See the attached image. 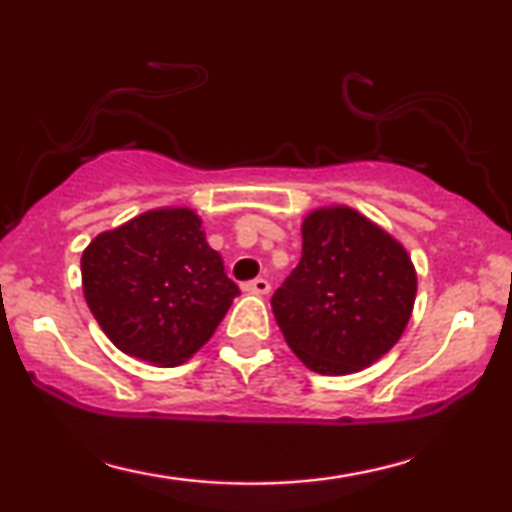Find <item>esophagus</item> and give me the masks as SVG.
Returning <instances> with one entry per match:
<instances>
[{
	"instance_id": "esophagus-1",
	"label": "esophagus",
	"mask_w": 512,
	"mask_h": 512,
	"mask_svg": "<svg viewBox=\"0 0 512 512\" xmlns=\"http://www.w3.org/2000/svg\"><path fill=\"white\" fill-rule=\"evenodd\" d=\"M242 289L249 293H261V296H265V293L270 291V282L265 277H256V279H251V282H244Z\"/></svg>"
}]
</instances>
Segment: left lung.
Here are the masks:
<instances>
[{"instance_id":"obj_1","label":"left lung","mask_w":512,"mask_h":512,"mask_svg":"<svg viewBox=\"0 0 512 512\" xmlns=\"http://www.w3.org/2000/svg\"><path fill=\"white\" fill-rule=\"evenodd\" d=\"M415 293V268L394 237L354 209L328 207L305 219L303 256L270 305L307 368L347 375L396 345Z\"/></svg>"}]
</instances>
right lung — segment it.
<instances>
[{"label":"right lung","instance_id":"add662e5","mask_svg":"<svg viewBox=\"0 0 512 512\" xmlns=\"http://www.w3.org/2000/svg\"><path fill=\"white\" fill-rule=\"evenodd\" d=\"M83 296L107 338L153 366H179L212 338L240 293L186 207L97 235L81 256Z\"/></svg>","mask_w":512,"mask_h":512}]
</instances>
